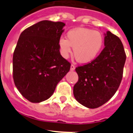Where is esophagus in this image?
I'll use <instances>...</instances> for the list:
<instances>
[{
	"instance_id": "obj_1",
	"label": "esophagus",
	"mask_w": 133,
	"mask_h": 133,
	"mask_svg": "<svg viewBox=\"0 0 133 133\" xmlns=\"http://www.w3.org/2000/svg\"><path fill=\"white\" fill-rule=\"evenodd\" d=\"M75 69V66L74 64H71L70 66V70H74Z\"/></svg>"
}]
</instances>
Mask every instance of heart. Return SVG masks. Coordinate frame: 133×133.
Returning <instances> with one entry per match:
<instances>
[{
    "instance_id": "heart-1",
    "label": "heart",
    "mask_w": 133,
    "mask_h": 133,
    "mask_svg": "<svg viewBox=\"0 0 133 133\" xmlns=\"http://www.w3.org/2000/svg\"><path fill=\"white\" fill-rule=\"evenodd\" d=\"M104 36L101 32L87 28H76L69 30L66 38L61 37L58 41L60 52L68 58L73 48V55L80 63H90L97 58L103 50Z\"/></svg>"
}]
</instances>
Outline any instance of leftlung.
<instances>
[{
	"label": "left lung",
	"mask_w": 133,
	"mask_h": 133,
	"mask_svg": "<svg viewBox=\"0 0 133 133\" xmlns=\"http://www.w3.org/2000/svg\"><path fill=\"white\" fill-rule=\"evenodd\" d=\"M104 46L95 59L75 69L78 80L74 86V96L89 109L99 107L112 98L123 78L126 54L121 41L107 31Z\"/></svg>",
	"instance_id": "obj_1"
}]
</instances>
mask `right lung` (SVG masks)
<instances>
[{"label":"right lung","instance_id":"obj_1","mask_svg":"<svg viewBox=\"0 0 133 133\" xmlns=\"http://www.w3.org/2000/svg\"><path fill=\"white\" fill-rule=\"evenodd\" d=\"M65 24L42 21L22 32L12 58L13 79L21 94L31 103L50 98L70 63L61 56L58 41Z\"/></svg>","mask_w":133,"mask_h":133}]
</instances>
